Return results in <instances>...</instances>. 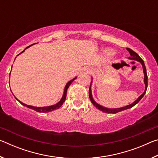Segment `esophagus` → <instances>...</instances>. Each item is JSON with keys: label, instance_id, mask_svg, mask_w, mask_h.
I'll return each mask as SVG.
<instances>
[{"label": "esophagus", "instance_id": "34e87169", "mask_svg": "<svg viewBox=\"0 0 158 158\" xmlns=\"http://www.w3.org/2000/svg\"><path fill=\"white\" fill-rule=\"evenodd\" d=\"M85 71H86V72H87V73H90V68H87L86 69H85Z\"/></svg>", "mask_w": 158, "mask_h": 158}]
</instances>
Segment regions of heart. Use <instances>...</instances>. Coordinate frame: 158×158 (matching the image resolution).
<instances>
[{"mask_svg": "<svg viewBox=\"0 0 158 158\" xmlns=\"http://www.w3.org/2000/svg\"><path fill=\"white\" fill-rule=\"evenodd\" d=\"M105 53H106V54L110 56V55L113 54L114 51L111 50V49H106V50H105Z\"/></svg>", "mask_w": 158, "mask_h": 158, "instance_id": "heart-1", "label": "heart"}]
</instances>
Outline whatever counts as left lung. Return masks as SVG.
I'll return each mask as SVG.
<instances>
[{
  "label": "left lung",
  "mask_w": 158,
  "mask_h": 158,
  "mask_svg": "<svg viewBox=\"0 0 158 158\" xmlns=\"http://www.w3.org/2000/svg\"><path fill=\"white\" fill-rule=\"evenodd\" d=\"M127 50L129 52V53H130V56L131 57H130L129 58L131 60H137L139 62H140L141 63V65H142L143 67V73H144V84H145V90H144V92L142 95H141L139 97L137 98V100H135L134 102L133 103L131 104V105H127L124 106V107H121V108H116V109H108V108H106V107H104V106H101L100 105H98V103H96L95 100H93V98L92 97V93H91V89H90V85H91V83H90V88H89V98L90 101H91V102L93 103V105H94L96 108H98V109H100V111H103V112H105V113H108V114H116L118 112H120L121 111H123L125 110V109H130V108H132V106H135V105H137V104L139 102L141 98L143 97V95H145V93L146 92V89H147V86H148V76H147V73H146V66H145V64H144L143 60L141 59L140 58L139 56L137 53L134 52L130 48H127Z\"/></svg>",
  "instance_id": "1"
}]
</instances>
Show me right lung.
Returning a JSON list of instances; mask_svg holds the SVG:
<instances>
[{"label":"right lung","mask_w":158,"mask_h":158,"mask_svg":"<svg viewBox=\"0 0 158 158\" xmlns=\"http://www.w3.org/2000/svg\"><path fill=\"white\" fill-rule=\"evenodd\" d=\"M32 45H33V44L30 45V46H29V47L32 46ZM29 47H26L25 49H27V48H28ZM24 51H25V50H23V52H21L19 53V54H21V53H23V52H24ZM19 54H18V55H19ZM18 55H17V56H18ZM75 79H77V77H75V78H74L73 79H72V80H70V81H69V82H68V84H66L65 87V90H64V93H63V95L62 98H61V100H60L59 102H58L57 104H56V105H54L49 106H44V107H37V106H30V105H26V104L21 102H20L19 100H18L17 98H16V99H17V100L19 102H20L22 105L25 106H26V107H28V108H30V109H33V110L36 111H37V112H42V113H46V112L52 111H53V110H55V109H59V108L60 107V106H62V105L63 104L64 102L65 101L66 95H67V90H68L69 86V85H70V84H72V83L73 82V81H74V80Z\"/></svg>","instance_id":"obj_1"}]
</instances>
